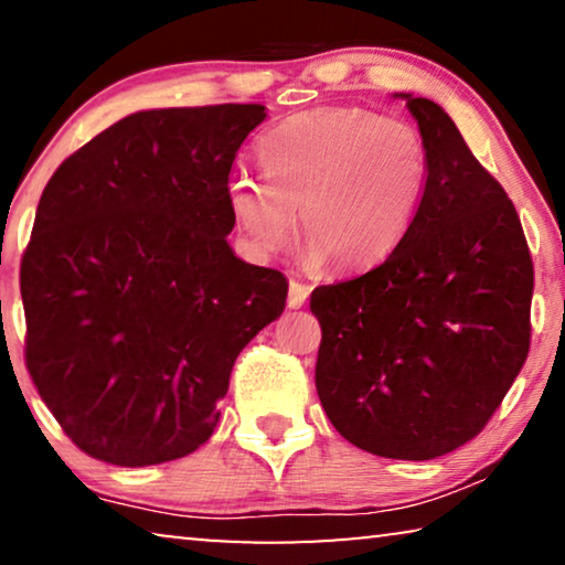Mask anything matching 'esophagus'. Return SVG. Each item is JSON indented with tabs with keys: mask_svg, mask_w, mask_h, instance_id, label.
Returning <instances> with one entry per match:
<instances>
[{
	"mask_svg": "<svg viewBox=\"0 0 565 565\" xmlns=\"http://www.w3.org/2000/svg\"><path fill=\"white\" fill-rule=\"evenodd\" d=\"M307 297H309V286L299 284V281H289V297H286V305H289V309L305 307Z\"/></svg>",
	"mask_w": 565,
	"mask_h": 565,
	"instance_id": "1",
	"label": "esophagus"
}]
</instances>
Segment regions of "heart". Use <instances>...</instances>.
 Returning <instances> with one entry per match:
<instances>
[{
	"instance_id": "1",
	"label": "heart",
	"mask_w": 565,
	"mask_h": 565,
	"mask_svg": "<svg viewBox=\"0 0 565 565\" xmlns=\"http://www.w3.org/2000/svg\"><path fill=\"white\" fill-rule=\"evenodd\" d=\"M264 179L235 171L227 210L245 250L268 260L294 235L301 258L332 271H363L392 256L409 233L430 153L417 127L363 107H315L268 130L258 142Z\"/></svg>"
}]
</instances>
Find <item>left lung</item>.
Wrapping results in <instances>:
<instances>
[{
    "mask_svg": "<svg viewBox=\"0 0 565 565\" xmlns=\"http://www.w3.org/2000/svg\"><path fill=\"white\" fill-rule=\"evenodd\" d=\"M407 102L430 181L409 233L359 279L317 286L315 384L330 423L381 458L476 438L530 351L532 258L518 210L433 99Z\"/></svg>",
    "mask_w": 565,
    "mask_h": 565,
    "instance_id": "1",
    "label": "left lung"
}]
</instances>
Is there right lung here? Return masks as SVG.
I'll return each instance as SVG.
<instances>
[{"instance_id":"1","label":"right lung","mask_w":565,"mask_h":565,"mask_svg":"<svg viewBox=\"0 0 565 565\" xmlns=\"http://www.w3.org/2000/svg\"><path fill=\"white\" fill-rule=\"evenodd\" d=\"M264 105L142 109L58 166L20 268L25 363L92 458L153 466L210 440L289 281L230 248L227 181Z\"/></svg>"}]
</instances>
